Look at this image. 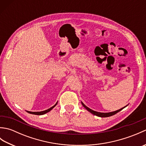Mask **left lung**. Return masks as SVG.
<instances>
[{"label":"left lung","instance_id":"obj_1","mask_svg":"<svg viewBox=\"0 0 146 146\" xmlns=\"http://www.w3.org/2000/svg\"><path fill=\"white\" fill-rule=\"evenodd\" d=\"M82 104L83 105V106L84 107L86 110H87L88 111H90V112L92 113V114L95 115H97V116L100 117H110V116H111V115H113L116 114L117 113L119 112V111H120V110H122L123 108L125 107H124L123 108H120V109H119V110H116V111H112V112H109V113H101V112H98V111H94V110H93L90 109V108H89L88 107H86V105L83 103V102H82Z\"/></svg>","mask_w":146,"mask_h":146}]
</instances>
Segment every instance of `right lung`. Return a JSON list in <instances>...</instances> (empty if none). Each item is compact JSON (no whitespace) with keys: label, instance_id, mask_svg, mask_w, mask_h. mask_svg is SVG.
Returning <instances> with one entry per match:
<instances>
[{"label":"right lung","instance_id":"right-lung-1","mask_svg":"<svg viewBox=\"0 0 146 146\" xmlns=\"http://www.w3.org/2000/svg\"><path fill=\"white\" fill-rule=\"evenodd\" d=\"M57 104H58V102L54 105V106H52V107H51L50 108H49V109L46 110H44V111H27V112H28V113H29L35 114V115H43V114H45V113H46L49 112V111L51 110L52 109V108H53L56 106V105H57Z\"/></svg>","mask_w":146,"mask_h":146}]
</instances>
